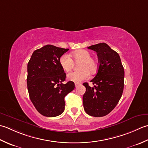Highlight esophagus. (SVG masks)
<instances>
[{
    "mask_svg": "<svg viewBox=\"0 0 148 148\" xmlns=\"http://www.w3.org/2000/svg\"><path fill=\"white\" fill-rule=\"evenodd\" d=\"M81 83H79V82H76V83H75V87H78V86H80V85H81Z\"/></svg>",
    "mask_w": 148,
    "mask_h": 148,
    "instance_id": "obj_1",
    "label": "esophagus"
}]
</instances>
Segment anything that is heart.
I'll list each match as a JSON object with an SVG mask.
<instances>
[{"label": "heart", "mask_w": 148, "mask_h": 148, "mask_svg": "<svg viewBox=\"0 0 148 148\" xmlns=\"http://www.w3.org/2000/svg\"><path fill=\"white\" fill-rule=\"evenodd\" d=\"M91 53L84 49L75 50L71 53V57L68 54L64 53L60 57L59 63L63 70L70 71L73 67L74 62H79L77 71H72L67 75L68 79L74 82H80L89 77L90 72L95 73L97 70L98 62L91 56Z\"/></svg>", "instance_id": "1"}]
</instances>
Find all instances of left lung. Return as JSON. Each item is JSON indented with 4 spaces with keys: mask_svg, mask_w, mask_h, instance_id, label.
Listing matches in <instances>:
<instances>
[{
    "mask_svg": "<svg viewBox=\"0 0 148 148\" xmlns=\"http://www.w3.org/2000/svg\"><path fill=\"white\" fill-rule=\"evenodd\" d=\"M95 51L98 58L97 73L91 82L83 85L86 91L83 96L84 108L89 115L102 117L107 115L118 103L124 88V68L119 54L105 43L88 47Z\"/></svg>",
    "mask_w": 148,
    "mask_h": 148,
    "instance_id": "left-lung-1",
    "label": "left lung"
}]
</instances>
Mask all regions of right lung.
I'll list each match as a JSON object with an SVG mask.
<instances>
[{"label": "right lung", "instance_id": "obj_1", "mask_svg": "<svg viewBox=\"0 0 148 148\" xmlns=\"http://www.w3.org/2000/svg\"><path fill=\"white\" fill-rule=\"evenodd\" d=\"M69 49L47 45L35 50L27 64V89L32 103L46 117L59 116L64 110V97L75 88L73 82L63 84L66 73L59 59Z\"/></svg>", "mask_w": 148, "mask_h": 148}]
</instances>
